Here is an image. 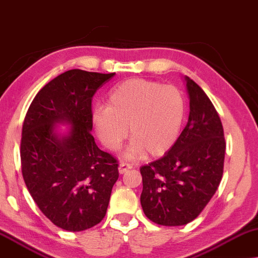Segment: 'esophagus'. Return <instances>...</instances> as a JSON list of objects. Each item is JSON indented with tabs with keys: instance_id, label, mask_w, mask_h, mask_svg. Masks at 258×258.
Wrapping results in <instances>:
<instances>
[{
	"instance_id": "34e87169",
	"label": "esophagus",
	"mask_w": 258,
	"mask_h": 258,
	"mask_svg": "<svg viewBox=\"0 0 258 258\" xmlns=\"http://www.w3.org/2000/svg\"><path fill=\"white\" fill-rule=\"evenodd\" d=\"M131 168H132V166H131L130 164H124V162H122V164L119 165L118 170H119V173H120V174H124V173L127 172V170H130Z\"/></svg>"
}]
</instances>
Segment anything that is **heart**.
Segmentation results:
<instances>
[{"instance_id": "heart-1", "label": "heart", "mask_w": 258, "mask_h": 258, "mask_svg": "<svg viewBox=\"0 0 258 258\" xmlns=\"http://www.w3.org/2000/svg\"><path fill=\"white\" fill-rule=\"evenodd\" d=\"M184 115L186 103L175 86L132 78L111 90L106 106L94 108L91 120L108 151H118L130 133L133 140L124 157L136 161L146 152L151 157L167 153L180 136Z\"/></svg>"}]
</instances>
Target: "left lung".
I'll use <instances>...</instances> for the list:
<instances>
[{
  "label": "left lung",
  "instance_id": "1",
  "mask_svg": "<svg viewBox=\"0 0 258 258\" xmlns=\"http://www.w3.org/2000/svg\"><path fill=\"white\" fill-rule=\"evenodd\" d=\"M184 84L189 99L186 127L164 157L140 168L145 215L168 227L200 215L222 179L226 152L222 122L212 101L187 76Z\"/></svg>",
  "mask_w": 258,
  "mask_h": 258
}]
</instances>
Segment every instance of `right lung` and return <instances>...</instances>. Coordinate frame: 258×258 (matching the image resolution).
Returning a JSON list of instances; mask_svg holds the SVG:
<instances>
[{
    "label": "right lung",
    "mask_w": 258,
    "mask_h": 258,
    "mask_svg": "<svg viewBox=\"0 0 258 258\" xmlns=\"http://www.w3.org/2000/svg\"><path fill=\"white\" fill-rule=\"evenodd\" d=\"M115 74L79 69L57 76L32 100L23 122L22 174L41 212L68 231L92 228L106 214L117 160L92 137L91 103ZM58 124L69 127L60 131Z\"/></svg>",
    "instance_id": "1"
}]
</instances>
